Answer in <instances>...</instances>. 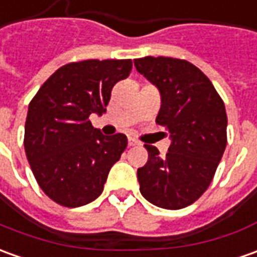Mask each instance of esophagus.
Segmentation results:
<instances>
[{"instance_id": "34e87169", "label": "esophagus", "mask_w": 257, "mask_h": 257, "mask_svg": "<svg viewBox=\"0 0 257 257\" xmlns=\"http://www.w3.org/2000/svg\"><path fill=\"white\" fill-rule=\"evenodd\" d=\"M128 145L129 146H136V145H139V142H138L136 139H134V138H129Z\"/></svg>"}]
</instances>
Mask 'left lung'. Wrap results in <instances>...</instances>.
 Returning <instances> with one entry per match:
<instances>
[{"label":"left lung","mask_w":257,"mask_h":257,"mask_svg":"<svg viewBox=\"0 0 257 257\" xmlns=\"http://www.w3.org/2000/svg\"><path fill=\"white\" fill-rule=\"evenodd\" d=\"M136 70L160 92L156 122L170 132L165 158L145 145L148 163L138 169L141 194L153 205L180 209L208 188L226 146V112L209 78L187 60L135 59Z\"/></svg>","instance_id":"8db88e82"}]
</instances>
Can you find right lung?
I'll return each instance as SVG.
<instances>
[{
    "mask_svg": "<svg viewBox=\"0 0 257 257\" xmlns=\"http://www.w3.org/2000/svg\"><path fill=\"white\" fill-rule=\"evenodd\" d=\"M131 70V59L69 63L29 104L26 158L45 194L63 207H81L99 197L128 145L123 134L102 135L88 116L105 114L112 87Z\"/></svg>",
    "mask_w": 257,
    "mask_h": 257,
    "instance_id": "1",
    "label": "right lung"
}]
</instances>
